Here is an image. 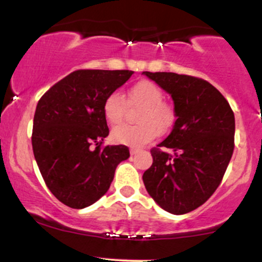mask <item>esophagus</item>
I'll return each mask as SVG.
<instances>
[{"mask_svg": "<svg viewBox=\"0 0 262 262\" xmlns=\"http://www.w3.org/2000/svg\"><path fill=\"white\" fill-rule=\"evenodd\" d=\"M139 153V149H137V148H130V154L132 155H136V154H138Z\"/></svg>", "mask_w": 262, "mask_h": 262, "instance_id": "esophagus-1", "label": "esophagus"}]
</instances>
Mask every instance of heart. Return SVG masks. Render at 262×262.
Instances as JSON below:
<instances>
[{
  "label": "heart",
  "mask_w": 262,
  "mask_h": 262,
  "mask_svg": "<svg viewBox=\"0 0 262 262\" xmlns=\"http://www.w3.org/2000/svg\"><path fill=\"white\" fill-rule=\"evenodd\" d=\"M128 103L132 107H142L137 114L136 125H119L112 132V139L116 143L130 146H140L150 142L158 134H163L171 128L175 122V108L164 102V93L159 85L151 80H140L128 91ZM103 113L111 125L123 122L126 113L124 97L119 92H113L105 98Z\"/></svg>",
  "instance_id": "heart-1"
}]
</instances>
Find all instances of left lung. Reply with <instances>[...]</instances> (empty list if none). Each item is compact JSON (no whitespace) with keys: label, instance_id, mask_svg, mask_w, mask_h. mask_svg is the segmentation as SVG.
Returning a JSON list of instances; mask_svg holds the SVG:
<instances>
[{"label":"left lung","instance_id":"obj_1","mask_svg":"<svg viewBox=\"0 0 262 262\" xmlns=\"http://www.w3.org/2000/svg\"><path fill=\"white\" fill-rule=\"evenodd\" d=\"M143 74L170 94L177 114L170 134L150 150L153 164L143 182L160 208L186 214L203 205L223 180L234 151V112L214 85L198 77Z\"/></svg>","mask_w":262,"mask_h":262}]
</instances>
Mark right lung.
Instances as JSON below:
<instances>
[{
  "label": "right lung",
  "mask_w": 262,
  "mask_h": 262,
  "mask_svg": "<svg viewBox=\"0 0 262 262\" xmlns=\"http://www.w3.org/2000/svg\"><path fill=\"white\" fill-rule=\"evenodd\" d=\"M133 73L74 71L38 100L32 132L34 159L47 188L70 208H87L100 199L118 164L129 158L128 146H102L109 134L103 104Z\"/></svg>",
  "instance_id": "1"
}]
</instances>
